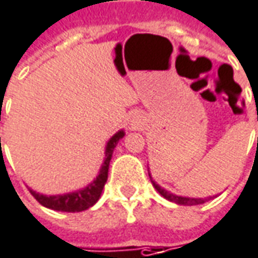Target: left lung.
Masks as SVG:
<instances>
[{
  "label": "left lung",
  "instance_id": "obj_1",
  "mask_svg": "<svg viewBox=\"0 0 258 258\" xmlns=\"http://www.w3.org/2000/svg\"><path fill=\"white\" fill-rule=\"evenodd\" d=\"M148 175H150V179H151L152 185H154V188L158 190V194L161 196H164L165 199H168V201H171V202H175L178 203V205H185V206H194V205H202V203H205L208 199H210L212 196H209V198H188V196H179V195H175V194H172V192H169V190H166V189H164L162 186H159L158 183L155 182V180L152 179L151 173H150V171H148Z\"/></svg>",
  "mask_w": 258,
  "mask_h": 258
}]
</instances>
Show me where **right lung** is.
Returning <instances> with one entry per match:
<instances>
[{
	"label": "right lung",
	"instance_id": "obj_1",
	"mask_svg": "<svg viewBox=\"0 0 258 258\" xmlns=\"http://www.w3.org/2000/svg\"><path fill=\"white\" fill-rule=\"evenodd\" d=\"M124 136H125L124 130H120L107 141L106 151H104V161L101 164L99 175L87 186L78 189V190H73V192L62 194V195H43V194H39V192L29 188L33 198L41 203L42 206H45L48 209L57 210V212H72V213H75V212H83V210L92 208L101 196L103 188H104L107 182V176H108V166H110V161H111V157H113V151H114L115 145L118 144V141Z\"/></svg>",
	"mask_w": 258,
	"mask_h": 258
}]
</instances>
